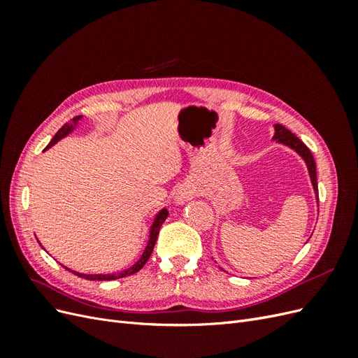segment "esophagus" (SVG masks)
<instances>
[{
	"mask_svg": "<svg viewBox=\"0 0 358 358\" xmlns=\"http://www.w3.org/2000/svg\"><path fill=\"white\" fill-rule=\"evenodd\" d=\"M194 196V189L189 185H180L176 191V201L178 203H185L191 200Z\"/></svg>",
	"mask_w": 358,
	"mask_h": 358,
	"instance_id": "obj_1",
	"label": "esophagus"
}]
</instances>
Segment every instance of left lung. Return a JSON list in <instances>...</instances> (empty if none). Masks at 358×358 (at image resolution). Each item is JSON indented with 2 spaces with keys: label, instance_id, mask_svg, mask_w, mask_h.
Wrapping results in <instances>:
<instances>
[{
  "label": "left lung",
  "instance_id": "8db88e82",
  "mask_svg": "<svg viewBox=\"0 0 358 358\" xmlns=\"http://www.w3.org/2000/svg\"><path fill=\"white\" fill-rule=\"evenodd\" d=\"M276 142L279 143H284L287 146H289L291 149H294L296 152L305 159L308 170H309V175H310V180H312V185L313 189L317 192V199H318V183H317V166H315V159H313L312 154L309 148L301 142V140L296 136L292 134L289 129H287L284 125L276 124L275 125V137H273Z\"/></svg>",
  "mask_w": 358,
  "mask_h": 358
}]
</instances>
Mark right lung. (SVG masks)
<instances>
[{
	"label": "right lung",
	"instance_id": "obj_1",
	"mask_svg": "<svg viewBox=\"0 0 358 358\" xmlns=\"http://www.w3.org/2000/svg\"><path fill=\"white\" fill-rule=\"evenodd\" d=\"M83 116L82 115H79V116H74L70 122H67L66 125H62L59 129H58V133L55 134V137H53L52 140H50V143L48 145V148H50L52 145H55L59 138H62V137H66L71 129H73V127L76 125V122L78 121H80ZM46 148V149H48ZM169 216V212L166 210V209H162L158 215H157V218H155V221H154V224H152V227H150V236H149V242H148V246H146V249H145V252H143V255L140 257V259L138 262L133 266V267H129V268H127V270H122V272H117V273H112V275H85V273H78V272H73V270H70V268H67V270H70L71 273H74L76 276H79V278H83V279H88V280H112V279H119V278H125V276H129V275H134V273H137L140 268H142L145 264H146V262L149 259V257H150V254H152V251H154V246H155V242H157V237H158V233H159V229H161V225H162V222L166 221V218Z\"/></svg>",
	"mask_w": 358,
	"mask_h": 358
}]
</instances>
